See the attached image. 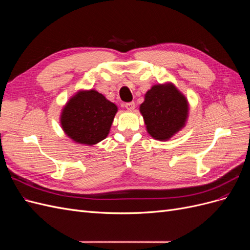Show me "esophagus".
<instances>
[{
    "label": "esophagus",
    "mask_w": 250,
    "mask_h": 250,
    "mask_svg": "<svg viewBox=\"0 0 250 250\" xmlns=\"http://www.w3.org/2000/svg\"><path fill=\"white\" fill-rule=\"evenodd\" d=\"M124 107L128 110H133L135 107V104H134V102H128V103L124 104Z\"/></svg>",
    "instance_id": "obj_1"
}]
</instances>
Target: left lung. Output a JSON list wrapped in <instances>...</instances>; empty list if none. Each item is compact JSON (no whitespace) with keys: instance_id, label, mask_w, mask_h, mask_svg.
I'll list each match as a JSON object with an SVG mask.
<instances>
[{"instance_id":"left-lung-1","label":"left lung","mask_w":250,"mask_h":250,"mask_svg":"<svg viewBox=\"0 0 250 250\" xmlns=\"http://www.w3.org/2000/svg\"><path fill=\"white\" fill-rule=\"evenodd\" d=\"M140 111L151 137L167 141L186 125L188 104L172 83L157 84L146 93Z\"/></svg>"}]
</instances>
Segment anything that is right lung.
I'll list each match as a JSON object with an SVG mask.
<instances>
[{"label":"right lung","instance_id":"right-lung-1","mask_svg":"<svg viewBox=\"0 0 250 250\" xmlns=\"http://www.w3.org/2000/svg\"><path fill=\"white\" fill-rule=\"evenodd\" d=\"M117 111L116 104L97 90H81L66 103L60 123L73 141L92 146L107 137Z\"/></svg>","mask_w":250,"mask_h":250}]
</instances>
